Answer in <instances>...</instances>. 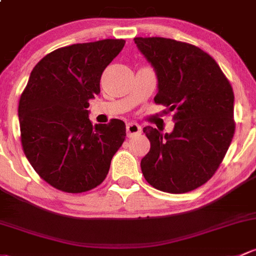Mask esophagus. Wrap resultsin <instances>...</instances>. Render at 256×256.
<instances>
[{
  "label": "esophagus",
  "instance_id": "esophagus-1",
  "mask_svg": "<svg viewBox=\"0 0 256 256\" xmlns=\"http://www.w3.org/2000/svg\"><path fill=\"white\" fill-rule=\"evenodd\" d=\"M126 130H127V136L130 138V136H139L142 133V127L138 124V123H128L127 127H126Z\"/></svg>",
  "mask_w": 256,
  "mask_h": 256
}]
</instances>
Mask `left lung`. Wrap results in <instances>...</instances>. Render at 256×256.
I'll return each instance as SVG.
<instances>
[{
	"label": "left lung",
	"instance_id": "8db88e82",
	"mask_svg": "<svg viewBox=\"0 0 256 256\" xmlns=\"http://www.w3.org/2000/svg\"><path fill=\"white\" fill-rule=\"evenodd\" d=\"M158 78L155 104L172 112L171 133L143 128L150 150L140 168L148 182L170 194L206 184L217 171L234 134V94L210 55L174 39L134 38Z\"/></svg>",
	"mask_w": 256,
	"mask_h": 256
}]
</instances>
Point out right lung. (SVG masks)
Instances as JSON below:
<instances>
[{
    "label": "right lung",
    "mask_w": 256,
    "mask_h": 256,
    "mask_svg": "<svg viewBox=\"0 0 256 256\" xmlns=\"http://www.w3.org/2000/svg\"><path fill=\"white\" fill-rule=\"evenodd\" d=\"M124 44H72L46 55L32 70L18 106L22 146L38 175L60 191L80 194L98 186L124 142L123 120L92 126L88 110L100 94L102 72Z\"/></svg>",
    "instance_id": "add662e5"
}]
</instances>
